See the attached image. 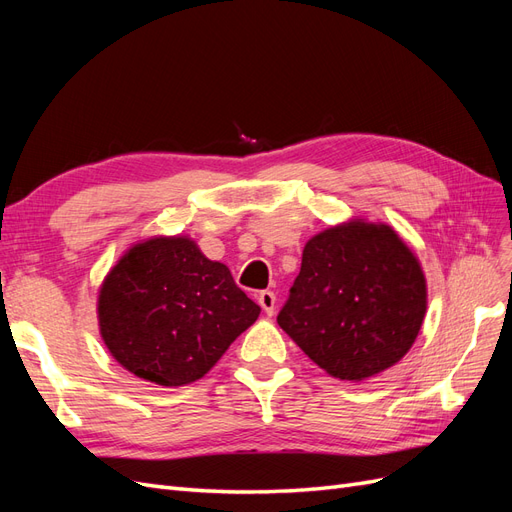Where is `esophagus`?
<instances>
[{
	"instance_id": "esophagus-1",
	"label": "esophagus",
	"mask_w": 512,
	"mask_h": 512,
	"mask_svg": "<svg viewBox=\"0 0 512 512\" xmlns=\"http://www.w3.org/2000/svg\"><path fill=\"white\" fill-rule=\"evenodd\" d=\"M258 303H260V307H262V309H265V314H267V316H273L277 297H275V294H273L271 290H262V292L258 294Z\"/></svg>"
}]
</instances>
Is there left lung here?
Returning a JSON list of instances; mask_svg holds the SVG:
<instances>
[{"label": "left lung", "mask_w": 512, "mask_h": 512, "mask_svg": "<svg viewBox=\"0 0 512 512\" xmlns=\"http://www.w3.org/2000/svg\"><path fill=\"white\" fill-rule=\"evenodd\" d=\"M425 312L410 247L391 226L350 220L305 243L277 324L329 376L361 382L404 359Z\"/></svg>", "instance_id": "8db88e82"}]
</instances>
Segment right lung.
Masks as SVG:
<instances>
[{
	"mask_svg": "<svg viewBox=\"0 0 512 512\" xmlns=\"http://www.w3.org/2000/svg\"><path fill=\"white\" fill-rule=\"evenodd\" d=\"M258 314L228 267L209 260L190 237L132 245L98 294L108 352L134 376L160 386L203 378Z\"/></svg>",
	"mask_w": 512,
	"mask_h": 512,
	"instance_id": "1",
	"label": "right lung"
}]
</instances>
